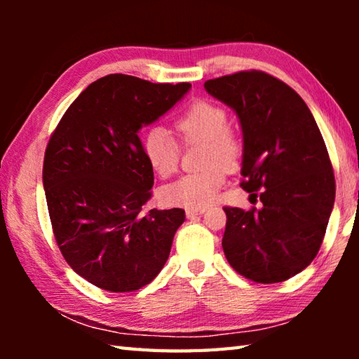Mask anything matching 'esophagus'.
Returning <instances> with one entry per match:
<instances>
[{
    "mask_svg": "<svg viewBox=\"0 0 359 359\" xmlns=\"http://www.w3.org/2000/svg\"><path fill=\"white\" fill-rule=\"evenodd\" d=\"M204 212H205V208H199V209H187L185 214H187L188 218H193L196 215H203Z\"/></svg>",
    "mask_w": 359,
    "mask_h": 359,
    "instance_id": "esophagus-1",
    "label": "esophagus"
}]
</instances>
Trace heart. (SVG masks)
Instances as JSON below:
<instances>
[{"label":"heart","mask_w":359,"mask_h":359,"mask_svg":"<svg viewBox=\"0 0 359 359\" xmlns=\"http://www.w3.org/2000/svg\"><path fill=\"white\" fill-rule=\"evenodd\" d=\"M226 111L215 102L193 101L177 118L174 128L184 145H203V172L188 174L161 190L163 203L179 208L199 209L214 203L226 180V171H236L244 155L241 137L228 128ZM142 150L150 168L169 177L179 168L180 144L161 128L154 126L144 135Z\"/></svg>","instance_id":"heart-1"}]
</instances>
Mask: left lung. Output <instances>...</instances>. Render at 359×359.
I'll return each instance as SVG.
<instances>
[{
    "label": "left lung",
    "mask_w": 359,
    "mask_h": 359,
    "mask_svg": "<svg viewBox=\"0 0 359 359\" xmlns=\"http://www.w3.org/2000/svg\"><path fill=\"white\" fill-rule=\"evenodd\" d=\"M208 93L234 109L244 135L241 187L263 208H223V252L236 272L277 283L312 263L323 242L336 180L311 109L293 88L263 71L210 79Z\"/></svg>",
    "instance_id": "1"
}]
</instances>
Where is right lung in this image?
I'll return each mask as SVG.
<instances>
[{
  "label": "right lung",
  "mask_w": 359,
  "mask_h": 359,
  "mask_svg": "<svg viewBox=\"0 0 359 359\" xmlns=\"http://www.w3.org/2000/svg\"><path fill=\"white\" fill-rule=\"evenodd\" d=\"M191 85L109 74L77 96L48 139L42 182L60 252L95 287L149 285L171 252L184 209L145 210L154 169L137 133Z\"/></svg>",
  "instance_id": "1"
}]
</instances>
